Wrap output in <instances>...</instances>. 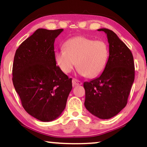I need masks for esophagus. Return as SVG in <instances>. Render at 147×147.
<instances>
[{
  "mask_svg": "<svg viewBox=\"0 0 147 147\" xmlns=\"http://www.w3.org/2000/svg\"><path fill=\"white\" fill-rule=\"evenodd\" d=\"M72 84H73L74 86H76L82 85V82L79 81V80H77V79H75V78H74V79L72 80Z\"/></svg>",
  "mask_w": 147,
  "mask_h": 147,
  "instance_id": "1",
  "label": "esophagus"
}]
</instances>
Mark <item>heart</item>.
<instances>
[{
	"label": "heart",
	"instance_id": "obj_1",
	"mask_svg": "<svg viewBox=\"0 0 147 147\" xmlns=\"http://www.w3.org/2000/svg\"><path fill=\"white\" fill-rule=\"evenodd\" d=\"M108 57L109 49L105 42L79 36L68 39L64 49L56 52L55 59L63 73L71 72L77 63L80 75L92 78L104 71Z\"/></svg>",
	"mask_w": 147,
	"mask_h": 147
}]
</instances>
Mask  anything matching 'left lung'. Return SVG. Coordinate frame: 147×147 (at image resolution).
<instances>
[{
    "label": "left lung",
    "mask_w": 147,
    "mask_h": 147,
    "mask_svg": "<svg viewBox=\"0 0 147 147\" xmlns=\"http://www.w3.org/2000/svg\"><path fill=\"white\" fill-rule=\"evenodd\" d=\"M98 31L107 35L109 57L101 75L84 83V105L96 117L109 119L127 104L134 80V59L132 52L115 33L105 28Z\"/></svg>",
    "instance_id": "left-lung-1"
}]
</instances>
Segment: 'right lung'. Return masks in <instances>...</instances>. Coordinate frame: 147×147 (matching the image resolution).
<instances>
[{
    "label": "right lung",
    "instance_id": "1",
    "mask_svg": "<svg viewBox=\"0 0 147 147\" xmlns=\"http://www.w3.org/2000/svg\"><path fill=\"white\" fill-rule=\"evenodd\" d=\"M63 29H38L16 51L13 82L24 109L42 122L61 115L72 89L69 78L56 65L54 42Z\"/></svg>",
    "mask_w": 147,
    "mask_h": 147
}]
</instances>
